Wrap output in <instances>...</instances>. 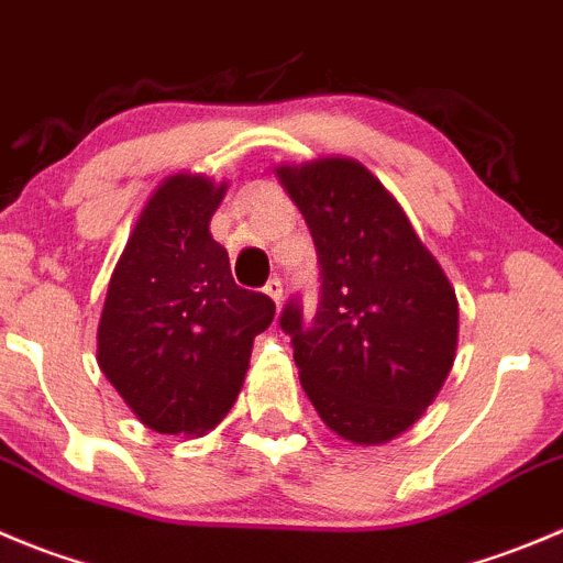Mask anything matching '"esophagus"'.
I'll return each mask as SVG.
<instances>
[{"label": "esophagus", "instance_id": "esophagus-1", "mask_svg": "<svg viewBox=\"0 0 563 563\" xmlns=\"http://www.w3.org/2000/svg\"><path fill=\"white\" fill-rule=\"evenodd\" d=\"M265 296H271L273 301H276V307L282 303V296H285V287H282V282L278 278H271L265 285Z\"/></svg>", "mask_w": 563, "mask_h": 563}]
</instances>
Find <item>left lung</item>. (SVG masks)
I'll return each mask as SVG.
<instances>
[{
  "mask_svg": "<svg viewBox=\"0 0 563 563\" xmlns=\"http://www.w3.org/2000/svg\"><path fill=\"white\" fill-rule=\"evenodd\" d=\"M320 260V307L282 312L301 387L353 445H384L433 404L459 345V301L393 192L351 157L276 165Z\"/></svg>",
  "mask_w": 563,
  "mask_h": 563,
  "instance_id": "obj_1",
  "label": "left lung"
}]
</instances>
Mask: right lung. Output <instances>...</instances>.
<instances>
[{"mask_svg":"<svg viewBox=\"0 0 563 563\" xmlns=\"http://www.w3.org/2000/svg\"><path fill=\"white\" fill-rule=\"evenodd\" d=\"M227 181L174 174L157 185L118 256L99 318L101 373L157 433H207L243 389L254 336L276 303L234 285L210 234Z\"/></svg>","mask_w":563,"mask_h":563,"instance_id":"right-lung-1","label":"right lung"}]
</instances>
